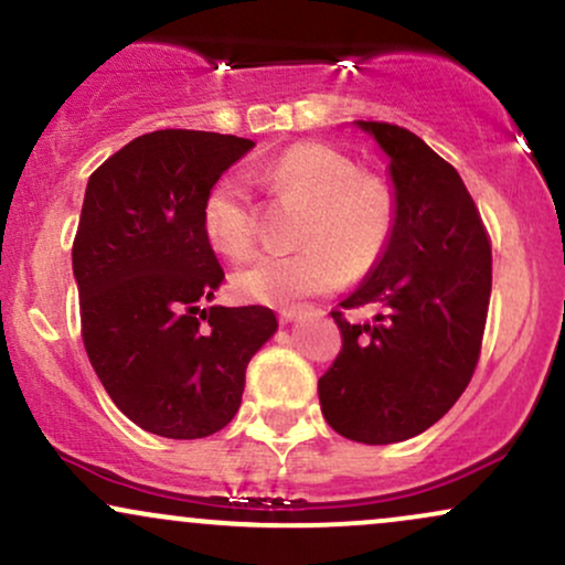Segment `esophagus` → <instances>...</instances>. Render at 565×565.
<instances>
[{
	"label": "esophagus",
	"instance_id": "esophagus-1",
	"mask_svg": "<svg viewBox=\"0 0 565 565\" xmlns=\"http://www.w3.org/2000/svg\"><path fill=\"white\" fill-rule=\"evenodd\" d=\"M305 310H308L305 305H289V308L278 310V319H281V323H291L297 319V316H302Z\"/></svg>",
	"mask_w": 565,
	"mask_h": 565
}]
</instances>
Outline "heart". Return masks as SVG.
<instances>
[{
  "instance_id": "obj_1",
  "label": "heart",
  "mask_w": 565,
  "mask_h": 565,
  "mask_svg": "<svg viewBox=\"0 0 565 565\" xmlns=\"http://www.w3.org/2000/svg\"><path fill=\"white\" fill-rule=\"evenodd\" d=\"M255 180L278 201H297L302 246L287 255H260L233 274V289L249 302L284 305L340 287L345 276L369 274L391 244L393 191L353 159L321 142H302L260 167ZM201 231L225 257L255 246V206L238 174H225L201 204Z\"/></svg>"
}]
</instances>
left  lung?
Listing matches in <instances>:
<instances>
[{
  "label": "left lung",
  "mask_w": 565,
  "mask_h": 565,
  "mask_svg": "<svg viewBox=\"0 0 565 565\" xmlns=\"http://www.w3.org/2000/svg\"><path fill=\"white\" fill-rule=\"evenodd\" d=\"M377 140L393 180L391 244L332 310L342 350L319 380L323 419L369 446L436 425L476 372L491 297V244L468 188L423 138L385 121H355ZM380 303L372 324L344 310Z\"/></svg>",
  "instance_id": "1"
}]
</instances>
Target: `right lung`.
<instances>
[{"instance_id":"add662e5","label":"right lung","mask_w":565,"mask_h":565,"mask_svg":"<svg viewBox=\"0 0 565 565\" xmlns=\"http://www.w3.org/2000/svg\"><path fill=\"white\" fill-rule=\"evenodd\" d=\"M255 142L159 129L127 142L89 174L74 278L82 340L111 401L153 436L223 430L242 406L252 355L276 334L263 305L223 308L201 204Z\"/></svg>"}]
</instances>
